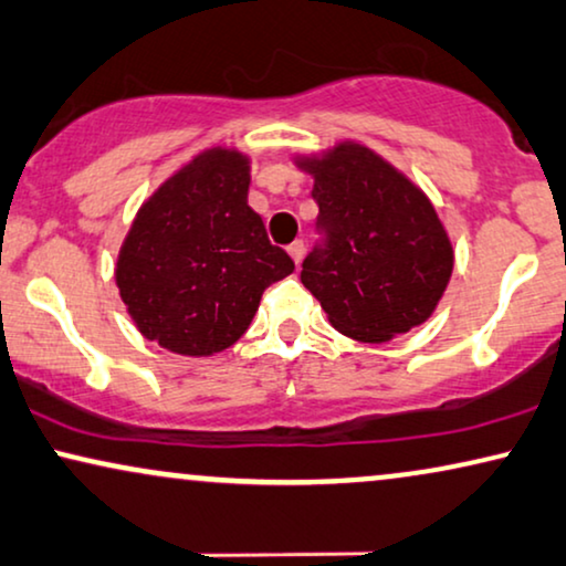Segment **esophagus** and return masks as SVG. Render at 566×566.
I'll use <instances>...</instances> for the list:
<instances>
[{
  "mask_svg": "<svg viewBox=\"0 0 566 566\" xmlns=\"http://www.w3.org/2000/svg\"><path fill=\"white\" fill-rule=\"evenodd\" d=\"M289 254L293 256V262H296V265H298V262L304 260V241L296 239V241H293V244H289Z\"/></svg>",
  "mask_w": 566,
  "mask_h": 566,
  "instance_id": "obj_1",
  "label": "esophagus"
}]
</instances>
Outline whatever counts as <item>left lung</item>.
Returning <instances> with one entry per match:
<instances>
[{
    "instance_id": "obj_1",
    "label": "left lung",
    "mask_w": 566,
    "mask_h": 566,
    "mask_svg": "<svg viewBox=\"0 0 566 566\" xmlns=\"http://www.w3.org/2000/svg\"><path fill=\"white\" fill-rule=\"evenodd\" d=\"M298 166L314 174L322 233L301 265V283L333 327L385 343L427 322L452 275V244L429 197L356 143Z\"/></svg>"
}]
</instances>
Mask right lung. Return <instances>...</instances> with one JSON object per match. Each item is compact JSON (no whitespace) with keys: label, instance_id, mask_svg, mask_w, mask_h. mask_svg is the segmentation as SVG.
<instances>
[{"label":"right lung","instance_id":"obj_1","mask_svg":"<svg viewBox=\"0 0 566 566\" xmlns=\"http://www.w3.org/2000/svg\"><path fill=\"white\" fill-rule=\"evenodd\" d=\"M249 160L212 148L137 212L116 285L139 333L181 356H212L247 333L268 285L293 273L247 205Z\"/></svg>","mask_w":566,"mask_h":566}]
</instances>
